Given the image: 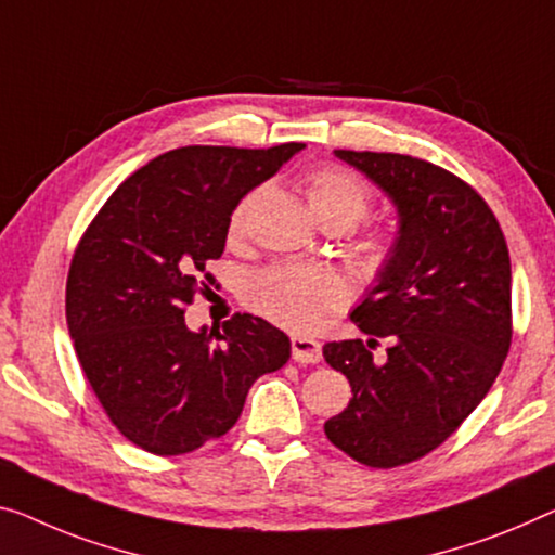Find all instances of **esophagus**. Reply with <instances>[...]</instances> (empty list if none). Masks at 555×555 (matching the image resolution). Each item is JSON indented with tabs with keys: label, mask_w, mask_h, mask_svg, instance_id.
I'll use <instances>...</instances> for the list:
<instances>
[{
	"label": "esophagus",
	"mask_w": 555,
	"mask_h": 555,
	"mask_svg": "<svg viewBox=\"0 0 555 555\" xmlns=\"http://www.w3.org/2000/svg\"><path fill=\"white\" fill-rule=\"evenodd\" d=\"M292 357L299 363H319L321 361V344L309 336L292 338Z\"/></svg>",
	"instance_id": "1"
}]
</instances>
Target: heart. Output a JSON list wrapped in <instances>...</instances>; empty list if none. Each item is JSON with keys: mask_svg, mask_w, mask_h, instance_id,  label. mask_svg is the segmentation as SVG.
Returning <instances> with one entry per match:
<instances>
[{"mask_svg": "<svg viewBox=\"0 0 555 555\" xmlns=\"http://www.w3.org/2000/svg\"><path fill=\"white\" fill-rule=\"evenodd\" d=\"M309 209L321 224L357 227L371 209L369 186L341 167H321L304 179ZM254 194L236 206L231 234H242ZM349 299L344 281L334 271L311 267H269L246 281V301L254 311L296 334L317 328L328 311L341 309Z\"/></svg>", "mask_w": 555, "mask_h": 555, "instance_id": "b5f03b06", "label": "heart"}]
</instances>
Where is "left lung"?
Returning <instances> with one entry per match:
<instances>
[{"instance_id": "left-lung-1", "label": "left lung", "mask_w": 555, "mask_h": 555, "mask_svg": "<svg viewBox=\"0 0 555 555\" xmlns=\"http://www.w3.org/2000/svg\"><path fill=\"white\" fill-rule=\"evenodd\" d=\"M334 154L391 198L399 236L351 313L363 334L388 338L386 361L361 338L324 346L353 393L324 431L359 463L393 468L441 446L499 376L511 346L508 246L489 204L451 171L406 154Z\"/></svg>"}]
</instances>
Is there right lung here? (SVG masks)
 <instances>
[{"label":"right lung","instance_id":"1","mask_svg":"<svg viewBox=\"0 0 555 555\" xmlns=\"http://www.w3.org/2000/svg\"><path fill=\"white\" fill-rule=\"evenodd\" d=\"M181 146L124 181L81 236L66 326L112 424L156 456L196 451L242 416L246 393L284 366L292 341L251 313L192 331L184 306L214 284L238 202L301 152Z\"/></svg>","mask_w":555,"mask_h":555}]
</instances>
